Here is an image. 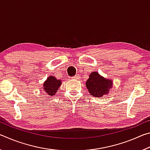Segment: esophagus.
<instances>
[{
	"label": "esophagus",
	"instance_id": "1",
	"mask_svg": "<svg viewBox=\"0 0 150 150\" xmlns=\"http://www.w3.org/2000/svg\"><path fill=\"white\" fill-rule=\"evenodd\" d=\"M73 79H79V78H80V75H79V74H77V75H75L74 77H72Z\"/></svg>",
	"mask_w": 150,
	"mask_h": 150
}]
</instances>
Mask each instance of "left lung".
Segmentation results:
<instances>
[{
	"instance_id": "1",
	"label": "left lung",
	"mask_w": 150,
	"mask_h": 150,
	"mask_svg": "<svg viewBox=\"0 0 150 150\" xmlns=\"http://www.w3.org/2000/svg\"><path fill=\"white\" fill-rule=\"evenodd\" d=\"M112 85L111 80L101 77L97 72L91 73L86 82V87L88 92L95 97H100L108 94L112 88Z\"/></svg>"
}]
</instances>
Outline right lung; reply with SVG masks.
Masks as SVG:
<instances>
[{"label":"right lung","mask_w":150,"mask_h":150,"mask_svg":"<svg viewBox=\"0 0 150 150\" xmlns=\"http://www.w3.org/2000/svg\"><path fill=\"white\" fill-rule=\"evenodd\" d=\"M61 85L62 81L60 80H57L53 76H50L44 83V90L48 95H54Z\"/></svg>","instance_id":"right-lung-1"}]
</instances>
